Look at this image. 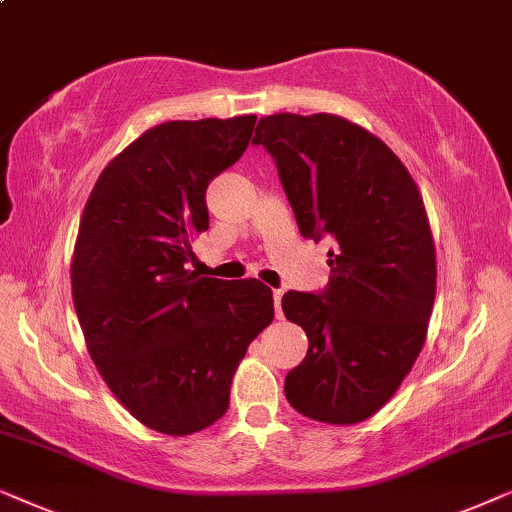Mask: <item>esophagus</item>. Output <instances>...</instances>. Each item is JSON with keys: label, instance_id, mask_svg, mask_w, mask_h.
<instances>
[{"label": "esophagus", "instance_id": "obj_1", "mask_svg": "<svg viewBox=\"0 0 512 512\" xmlns=\"http://www.w3.org/2000/svg\"><path fill=\"white\" fill-rule=\"evenodd\" d=\"M281 299H283V290H274V309H276V318H281V316H283Z\"/></svg>", "mask_w": 512, "mask_h": 512}]
</instances>
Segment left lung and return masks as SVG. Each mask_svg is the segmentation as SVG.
Returning a JSON list of instances; mask_svg holds the SVG:
<instances>
[{
  "instance_id": "obj_1",
  "label": "left lung",
  "mask_w": 512,
  "mask_h": 512,
  "mask_svg": "<svg viewBox=\"0 0 512 512\" xmlns=\"http://www.w3.org/2000/svg\"><path fill=\"white\" fill-rule=\"evenodd\" d=\"M252 142L274 156L299 234L332 241L327 288L283 295L285 318L309 337L285 398L323 424H358L393 398L424 349L435 299L424 201L403 161L337 114H271Z\"/></svg>"
}]
</instances>
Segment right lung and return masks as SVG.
<instances>
[{"mask_svg": "<svg viewBox=\"0 0 512 512\" xmlns=\"http://www.w3.org/2000/svg\"><path fill=\"white\" fill-rule=\"evenodd\" d=\"M255 114L166 121L102 170L79 222L72 299L109 391L140 424L192 435L227 412L248 344L274 320L257 278L187 269L208 229L206 189L241 159Z\"/></svg>", "mask_w": 512, "mask_h": 512, "instance_id": "right-lung-1", "label": "right lung"}]
</instances>
